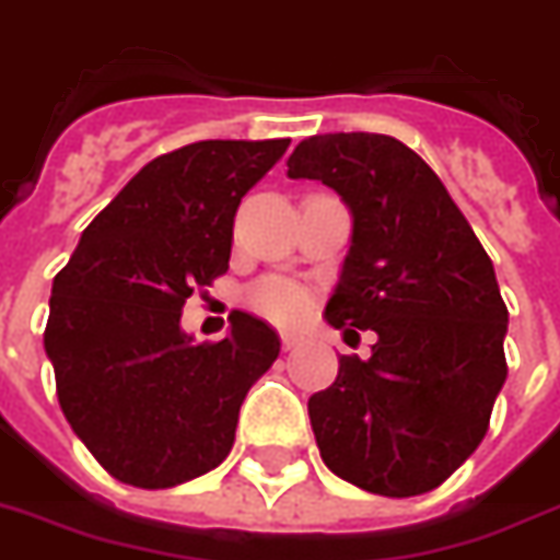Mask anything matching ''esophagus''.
Here are the masks:
<instances>
[{
    "instance_id": "esophagus-1",
    "label": "esophagus",
    "mask_w": 560,
    "mask_h": 560,
    "mask_svg": "<svg viewBox=\"0 0 560 560\" xmlns=\"http://www.w3.org/2000/svg\"><path fill=\"white\" fill-rule=\"evenodd\" d=\"M280 342H283V351H295L298 345L304 342V339H301V336H295V334H283V336H280Z\"/></svg>"
}]
</instances>
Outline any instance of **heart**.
<instances>
[{"mask_svg":"<svg viewBox=\"0 0 560 560\" xmlns=\"http://www.w3.org/2000/svg\"><path fill=\"white\" fill-rule=\"evenodd\" d=\"M247 306L275 325L292 327L310 313V295L304 285L292 283L285 277H268L247 292Z\"/></svg>","mask_w":560,"mask_h":560,"instance_id":"b5f03b06","label":"heart"}]
</instances>
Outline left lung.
Listing matches in <instances>:
<instances>
[{
	"mask_svg": "<svg viewBox=\"0 0 560 560\" xmlns=\"http://www.w3.org/2000/svg\"><path fill=\"white\" fill-rule=\"evenodd\" d=\"M285 165L354 218L327 325L377 334L372 357H339L306 405L322 460L369 493H428L485 440L508 377L493 262L440 176L395 138L313 136Z\"/></svg>",
	"mask_w": 560,
	"mask_h": 560,
	"instance_id": "left-lung-1",
	"label": "left lung"
}]
</instances>
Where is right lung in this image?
Returning a JSON list of instances; mask_svg holds the SVG:
<instances>
[{"label": "right lung", "mask_w": 560, "mask_h": 560, "mask_svg": "<svg viewBox=\"0 0 560 560\" xmlns=\"http://www.w3.org/2000/svg\"><path fill=\"white\" fill-rule=\"evenodd\" d=\"M289 138L197 141L153 159L85 226L52 280L44 348L58 405L117 481L162 490L215 469L238 407L280 339L238 313L221 342L179 327L185 301L230 268L242 197Z\"/></svg>", "instance_id": "right-lung-1"}]
</instances>
